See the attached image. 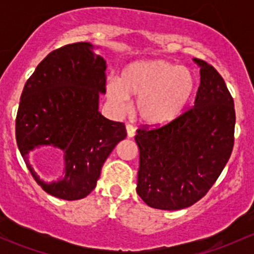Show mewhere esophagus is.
Returning a JSON list of instances; mask_svg holds the SVG:
<instances>
[{"label":"esophagus","instance_id":"34e87169","mask_svg":"<svg viewBox=\"0 0 254 254\" xmlns=\"http://www.w3.org/2000/svg\"><path fill=\"white\" fill-rule=\"evenodd\" d=\"M127 137H132L135 135V127L132 125L127 124Z\"/></svg>","mask_w":254,"mask_h":254}]
</instances>
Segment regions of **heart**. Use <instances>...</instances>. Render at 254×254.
<instances>
[{
  "instance_id": "1",
  "label": "heart",
  "mask_w": 254,
  "mask_h": 254,
  "mask_svg": "<svg viewBox=\"0 0 254 254\" xmlns=\"http://www.w3.org/2000/svg\"><path fill=\"white\" fill-rule=\"evenodd\" d=\"M195 89V77L187 67L167 60L136 61L120 73L119 82L107 84V97L123 108L129 97H137L135 114L143 124L160 127L175 120Z\"/></svg>"
}]
</instances>
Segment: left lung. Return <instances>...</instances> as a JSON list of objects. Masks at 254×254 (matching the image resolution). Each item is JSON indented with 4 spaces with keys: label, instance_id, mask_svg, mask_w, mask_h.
<instances>
[{
    "label": "left lung",
    "instance_id": "obj_1",
    "mask_svg": "<svg viewBox=\"0 0 254 254\" xmlns=\"http://www.w3.org/2000/svg\"><path fill=\"white\" fill-rule=\"evenodd\" d=\"M200 67L195 102L162 127L136 130L140 151L136 191L148 206L181 210L200 200L226 166L235 141L234 99L211 65Z\"/></svg>",
    "mask_w": 254,
    "mask_h": 254
}]
</instances>
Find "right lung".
Masks as SVG:
<instances>
[{"mask_svg": "<svg viewBox=\"0 0 254 254\" xmlns=\"http://www.w3.org/2000/svg\"><path fill=\"white\" fill-rule=\"evenodd\" d=\"M91 43L56 49L25 82L16 118L19 152L37 183L50 195L78 200L97 186L102 166L117 143L127 137L125 125L98 111L106 93V60ZM58 149L64 155V177L47 184L29 163L34 150Z\"/></svg>", "mask_w": 254, "mask_h": 254, "instance_id": "right-lung-1", "label": "right lung"}]
</instances>
